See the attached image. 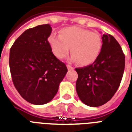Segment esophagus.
<instances>
[{"mask_svg": "<svg viewBox=\"0 0 132 132\" xmlns=\"http://www.w3.org/2000/svg\"><path fill=\"white\" fill-rule=\"evenodd\" d=\"M67 68H68V69L69 70H72L74 69V68H73V67H72L71 66H70V65H67Z\"/></svg>", "mask_w": 132, "mask_h": 132, "instance_id": "esophagus-1", "label": "esophagus"}]
</instances>
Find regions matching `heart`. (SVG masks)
<instances>
[{"label": "heart", "instance_id": "obj_1", "mask_svg": "<svg viewBox=\"0 0 132 132\" xmlns=\"http://www.w3.org/2000/svg\"><path fill=\"white\" fill-rule=\"evenodd\" d=\"M48 42L53 54L59 59L68 56L71 48L70 61L82 66L92 64L102 47V39L98 33L72 26L60 31V36L51 34Z\"/></svg>", "mask_w": 132, "mask_h": 132}]
</instances>
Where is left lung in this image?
<instances>
[{
  "label": "left lung",
  "instance_id": "obj_1",
  "mask_svg": "<svg viewBox=\"0 0 132 132\" xmlns=\"http://www.w3.org/2000/svg\"><path fill=\"white\" fill-rule=\"evenodd\" d=\"M102 47L93 64L75 68L76 90L80 100L90 107L106 103L118 90L125 69V55L112 36L103 34Z\"/></svg>",
  "mask_w": 132,
  "mask_h": 132
}]
</instances>
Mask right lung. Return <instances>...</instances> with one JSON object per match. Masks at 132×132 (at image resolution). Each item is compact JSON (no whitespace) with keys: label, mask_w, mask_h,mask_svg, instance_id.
<instances>
[{"label":"right lung","mask_w":132,"mask_h":132,"mask_svg":"<svg viewBox=\"0 0 132 132\" xmlns=\"http://www.w3.org/2000/svg\"><path fill=\"white\" fill-rule=\"evenodd\" d=\"M51 31L49 24L29 29L10 49L9 68L14 86L22 97L32 104L51 101L68 71L48 44Z\"/></svg>","instance_id":"1"}]
</instances>
